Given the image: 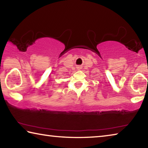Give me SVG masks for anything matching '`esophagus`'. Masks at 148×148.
Here are the masks:
<instances>
[{
  "label": "esophagus",
  "mask_w": 148,
  "mask_h": 148,
  "mask_svg": "<svg viewBox=\"0 0 148 148\" xmlns=\"http://www.w3.org/2000/svg\"><path fill=\"white\" fill-rule=\"evenodd\" d=\"M81 67H82V66H78V67H77V69H78V70H80V69H82Z\"/></svg>",
  "instance_id": "esophagus-1"
}]
</instances>
